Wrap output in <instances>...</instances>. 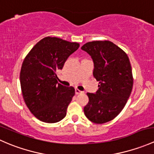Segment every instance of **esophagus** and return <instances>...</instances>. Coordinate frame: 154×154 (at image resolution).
I'll return each mask as SVG.
<instances>
[{"label":"esophagus","mask_w":154,"mask_h":154,"mask_svg":"<svg viewBox=\"0 0 154 154\" xmlns=\"http://www.w3.org/2000/svg\"><path fill=\"white\" fill-rule=\"evenodd\" d=\"M82 92H83V91H81L80 90H79L78 88H75L76 94H80V93H82Z\"/></svg>","instance_id":"34e87169"}]
</instances>
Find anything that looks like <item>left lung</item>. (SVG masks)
Segmentation results:
<instances>
[{
    "instance_id": "8db88e82",
    "label": "left lung",
    "mask_w": 154,
    "mask_h": 154,
    "mask_svg": "<svg viewBox=\"0 0 154 154\" xmlns=\"http://www.w3.org/2000/svg\"><path fill=\"white\" fill-rule=\"evenodd\" d=\"M94 62V78L99 81L95 94L87 93L86 118L95 124L114 119L124 109L131 94L133 77L127 54L110 41H94L81 47Z\"/></svg>"
}]
</instances>
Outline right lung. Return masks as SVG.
I'll use <instances>...</instances> for the list:
<instances>
[{
  "label": "right lung",
  "mask_w": 154,
  "mask_h": 154,
  "mask_svg": "<svg viewBox=\"0 0 154 154\" xmlns=\"http://www.w3.org/2000/svg\"><path fill=\"white\" fill-rule=\"evenodd\" d=\"M79 47L77 42L48 36L37 42L24 58L20 72L23 98L38 120L56 123L66 117L75 89L58 83L57 71L63 69L68 57Z\"/></svg>",
  "instance_id": "right-lung-1"
}]
</instances>
